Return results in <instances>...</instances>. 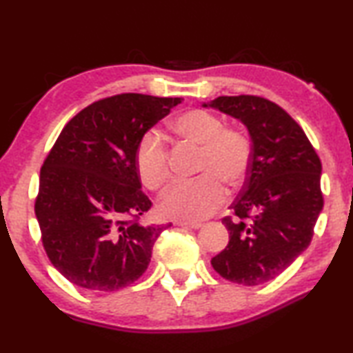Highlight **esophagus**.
Listing matches in <instances>:
<instances>
[{"label": "esophagus", "mask_w": 353, "mask_h": 353, "mask_svg": "<svg viewBox=\"0 0 353 353\" xmlns=\"http://www.w3.org/2000/svg\"><path fill=\"white\" fill-rule=\"evenodd\" d=\"M177 225L185 227V228H200L201 222H176Z\"/></svg>", "instance_id": "34e87169"}]
</instances>
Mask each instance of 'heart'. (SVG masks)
<instances>
[{"label":"heart","instance_id":"1","mask_svg":"<svg viewBox=\"0 0 353 353\" xmlns=\"http://www.w3.org/2000/svg\"><path fill=\"white\" fill-rule=\"evenodd\" d=\"M179 139L200 147L195 181L176 182L160 201L166 217L179 221H201L225 201V188L245 183L252 161V141L245 129L224 126L214 113L192 108L171 121ZM134 165L148 190H161L170 181V153L161 136L147 131L139 139Z\"/></svg>","mask_w":353,"mask_h":353}]
</instances>
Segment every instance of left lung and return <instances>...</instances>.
<instances>
[{
    "instance_id": "8db88e82",
    "label": "left lung",
    "mask_w": 353,
    "mask_h": 353,
    "mask_svg": "<svg viewBox=\"0 0 353 353\" xmlns=\"http://www.w3.org/2000/svg\"><path fill=\"white\" fill-rule=\"evenodd\" d=\"M240 120L250 131L252 161L232 216L222 224L228 245L211 259L222 278L243 286L274 280L314 236L323 193L321 161L302 128L259 96H221L203 103Z\"/></svg>"
}]
</instances>
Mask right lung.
Masks as SVG:
<instances>
[{"instance_id": "right-lung-1", "label": "right lung", "mask_w": 353, "mask_h": 353, "mask_svg": "<svg viewBox=\"0 0 353 353\" xmlns=\"http://www.w3.org/2000/svg\"><path fill=\"white\" fill-rule=\"evenodd\" d=\"M181 97L125 92L77 113L39 172L34 200L44 251L75 286L118 291L147 270L157 238L170 225H142L152 201L134 165L139 139Z\"/></svg>"}]
</instances>
